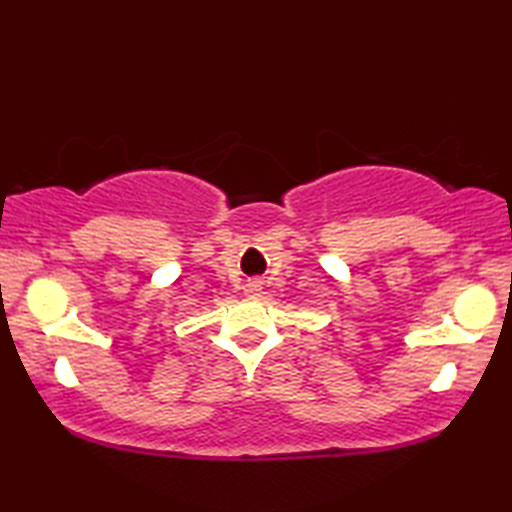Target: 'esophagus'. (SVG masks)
<instances>
[{"instance_id":"34e87169","label":"esophagus","mask_w":512,"mask_h":512,"mask_svg":"<svg viewBox=\"0 0 512 512\" xmlns=\"http://www.w3.org/2000/svg\"><path fill=\"white\" fill-rule=\"evenodd\" d=\"M259 290H262V281H259V279H255V281H250V284L246 286V292H248V295H257V292Z\"/></svg>"}]
</instances>
